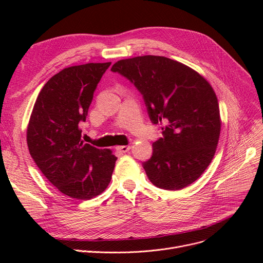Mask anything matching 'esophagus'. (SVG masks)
I'll list each match as a JSON object with an SVG mask.
<instances>
[{
  "instance_id": "esophagus-1",
  "label": "esophagus",
  "mask_w": 263,
  "mask_h": 263,
  "mask_svg": "<svg viewBox=\"0 0 263 263\" xmlns=\"http://www.w3.org/2000/svg\"><path fill=\"white\" fill-rule=\"evenodd\" d=\"M129 149H130V146H117L116 147V150H118L119 153H123V154L127 153Z\"/></svg>"
}]
</instances>
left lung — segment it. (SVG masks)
Returning <instances> with one entry per match:
<instances>
[{"label": "left lung", "instance_id": "obj_1", "mask_svg": "<svg viewBox=\"0 0 263 263\" xmlns=\"http://www.w3.org/2000/svg\"><path fill=\"white\" fill-rule=\"evenodd\" d=\"M144 98L150 121L163 124V137L142 163L154 185L177 191L202 176L216 151L220 134L218 101L195 70L161 55H141L114 63Z\"/></svg>", "mask_w": 263, "mask_h": 263}]
</instances>
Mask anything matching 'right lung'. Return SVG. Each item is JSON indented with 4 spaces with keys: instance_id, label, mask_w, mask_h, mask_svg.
Here are the masks:
<instances>
[{
    "instance_id": "obj_1",
    "label": "right lung",
    "mask_w": 263,
    "mask_h": 263,
    "mask_svg": "<svg viewBox=\"0 0 263 263\" xmlns=\"http://www.w3.org/2000/svg\"><path fill=\"white\" fill-rule=\"evenodd\" d=\"M110 62L86 63L61 70L39 92L27 127L31 158L52 185L77 200L104 191L117 158L81 140L93 94Z\"/></svg>"
}]
</instances>
